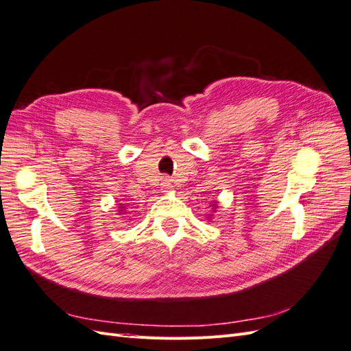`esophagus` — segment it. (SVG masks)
I'll return each mask as SVG.
<instances>
[{"label": "esophagus", "instance_id": "obj_1", "mask_svg": "<svg viewBox=\"0 0 351 351\" xmlns=\"http://www.w3.org/2000/svg\"><path fill=\"white\" fill-rule=\"evenodd\" d=\"M161 187H162L164 192H169V189H173L171 180H169L168 177H162V178H161Z\"/></svg>", "mask_w": 351, "mask_h": 351}]
</instances>
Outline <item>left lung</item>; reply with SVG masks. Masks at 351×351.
I'll return each mask as SVG.
<instances>
[{
  "mask_svg": "<svg viewBox=\"0 0 351 351\" xmlns=\"http://www.w3.org/2000/svg\"><path fill=\"white\" fill-rule=\"evenodd\" d=\"M210 206H212V212H215V210H217V208H218V200H212V202H210ZM212 217H214V215L209 214L208 219L210 221V219H212Z\"/></svg>",
  "mask_w": 351,
  "mask_h": 351,
  "instance_id": "obj_1",
  "label": "left lung"
}]
</instances>
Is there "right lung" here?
I'll use <instances>...</instances> for the list:
<instances>
[{"instance_id":"add662e5","label":"right lung","mask_w":351,"mask_h":351,"mask_svg":"<svg viewBox=\"0 0 351 351\" xmlns=\"http://www.w3.org/2000/svg\"><path fill=\"white\" fill-rule=\"evenodd\" d=\"M125 209H127V205H125V204H119V210H117V212H119V215L127 214Z\"/></svg>"}]
</instances>
